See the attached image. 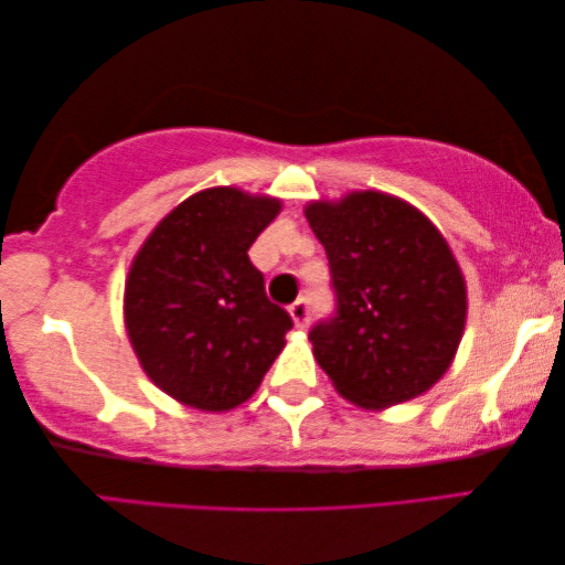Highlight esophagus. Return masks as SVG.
Instances as JSON below:
<instances>
[{
    "label": "esophagus",
    "mask_w": 565,
    "mask_h": 565,
    "mask_svg": "<svg viewBox=\"0 0 565 565\" xmlns=\"http://www.w3.org/2000/svg\"><path fill=\"white\" fill-rule=\"evenodd\" d=\"M290 318H292L295 328L306 331L308 320H310V308H308V300L306 298H300V300L292 302V306H290Z\"/></svg>",
    "instance_id": "obj_1"
}]
</instances>
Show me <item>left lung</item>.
Segmentation results:
<instances>
[{
  "instance_id": "left-lung-1",
  "label": "left lung",
  "mask_w": 565,
  "mask_h": 565,
  "mask_svg": "<svg viewBox=\"0 0 565 565\" xmlns=\"http://www.w3.org/2000/svg\"><path fill=\"white\" fill-rule=\"evenodd\" d=\"M326 247L335 318L310 331L335 392L361 409H388L437 384L467 323V282L447 239L404 199L351 192L306 206Z\"/></svg>"
}]
</instances>
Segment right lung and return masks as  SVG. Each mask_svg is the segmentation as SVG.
I'll list each match as a JSON object with an SVG mask.
<instances>
[{
    "label": "right lung",
    "instance_id": "right-lung-1",
    "mask_svg": "<svg viewBox=\"0 0 565 565\" xmlns=\"http://www.w3.org/2000/svg\"><path fill=\"white\" fill-rule=\"evenodd\" d=\"M282 210L265 194L212 186L156 224L126 277L134 353L163 394L230 412L257 392L292 320L273 306L247 249Z\"/></svg>",
    "mask_w": 565,
    "mask_h": 565
}]
</instances>
